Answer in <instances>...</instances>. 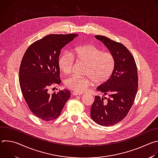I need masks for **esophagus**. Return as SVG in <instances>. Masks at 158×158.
<instances>
[{
    "mask_svg": "<svg viewBox=\"0 0 158 158\" xmlns=\"http://www.w3.org/2000/svg\"><path fill=\"white\" fill-rule=\"evenodd\" d=\"M72 94H73V96H81V95L83 94V93H76V92H73Z\"/></svg>",
    "mask_w": 158,
    "mask_h": 158,
    "instance_id": "esophagus-1",
    "label": "esophagus"
}]
</instances>
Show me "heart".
<instances>
[{"label":"heart","mask_w":158,"mask_h":158,"mask_svg":"<svg viewBox=\"0 0 158 158\" xmlns=\"http://www.w3.org/2000/svg\"><path fill=\"white\" fill-rule=\"evenodd\" d=\"M74 59L86 63L84 74L86 76L73 74L67 78L65 84L67 87L81 93L91 85L106 82L114 71L116 59L110 52H104L93 44H87L76 48L73 52L64 53L59 58L58 65L65 74L72 72Z\"/></svg>","instance_id":"heart-1"}]
</instances>
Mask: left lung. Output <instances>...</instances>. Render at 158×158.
<instances>
[{
  "label": "left lung",
  "instance_id": "obj_1",
  "mask_svg": "<svg viewBox=\"0 0 158 158\" xmlns=\"http://www.w3.org/2000/svg\"><path fill=\"white\" fill-rule=\"evenodd\" d=\"M114 56L116 64L110 77L97 87L108 97L95 96L91 108L92 119L99 125H114L127 115L138 88V69L134 58L120 42L103 35H96Z\"/></svg>",
  "mask_w": 158,
  "mask_h": 158
}]
</instances>
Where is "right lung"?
<instances>
[{
	"mask_svg": "<svg viewBox=\"0 0 158 158\" xmlns=\"http://www.w3.org/2000/svg\"><path fill=\"white\" fill-rule=\"evenodd\" d=\"M77 34H50L27 48L19 68V84L31 111L46 121L56 119L71 96L68 90L52 94L49 88L60 83L58 65L60 50Z\"/></svg>",
	"mask_w": 158,
	"mask_h": 158,
	"instance_id": "1",
	"label": "right lung"
}]
</instances>
